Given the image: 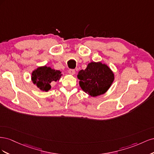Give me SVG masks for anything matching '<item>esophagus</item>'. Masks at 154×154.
<instances>
[{"label": "esophagus", "mask_w": 154, "mask_h": 154, "mask_svg": "<svg viewBox=\"0 0 154 154\" xmlns=\"http://www.w3.org/2000/svg\"><path fill=\"white\" fill-rule=\"evenodd\" d=\"M68 72H69V74H71V75H74V74H75L76 71H75V70H74V69H69Z\"/></svg>", "instance_id": "1"}]
</instances>
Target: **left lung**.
Masks as SVG:
<instances>
[{
	"instance_id": "1",
	"label": "left lung",
	"mask_w": 154,
	"mask_h": 154,
	"mask_svg": "<svg viewBox=\"0 0 154 154\" xmlns=\"http://www.w3.org/2000/svg\"><path fill=\"white\" fill-rule=\"evenodd\" d=\"M78 78L82 89L92 97L103 94L114 80V74L105 63L92 62L84 70L78 72Z\"/></svg>"
}]
</instances>
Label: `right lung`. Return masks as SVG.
I'll return each mask as SVG.
<instances>
[{
	"label": "right lung",
	"instance_id": "1",
	"mask_svg": "<svg viewBox=\"0 0 154 154\" xmlns=\"http://www.w3.org/2000/svg\"><path fill=\"white\" fill-rule=\"evenodd\" d=\"M62 75L60 71L45 66L32 71L31 80L41 91L47 92L51 89V83L59 81Z\"/></svg>",
	"mask_w": 154,
	"mask_h": 154
}]
</instances>
